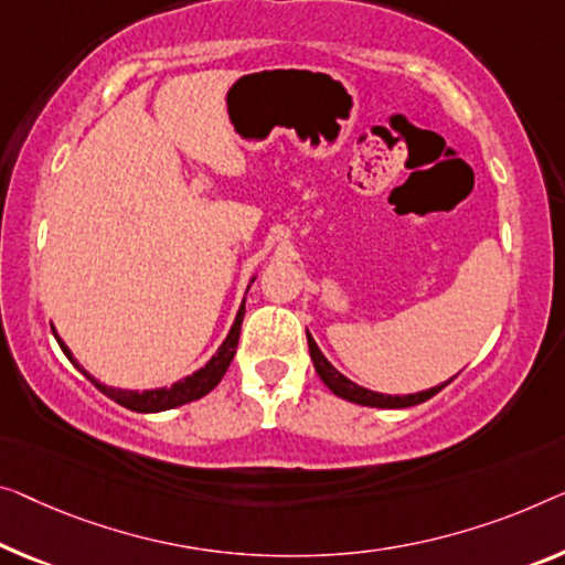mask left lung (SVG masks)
Here are the masks:
<instances>
[{"label":"left lung","mask_w":565,"mask_h":565,"mask_svg":"<svg viewBox=\"0 0 565 565\" xmlns=\"http://www.w3.org/2000/svg\"><path fill=\"white\" fill-rule=\"evenodd\" d=\"M307 342H309V355H311V363H315L317 375L322 377V383L330 388L334 395H340L344 401H352V403H360V406H370V408H408V406H418V403H424L428 398H434L436 393H439L446 383L436 385V388H428V391H420V393H411V395H385V393H373L363 388V385L352 383L344 377L340 370H334L330 360L322 355V350L317 348V342L311 340V334L307 332Z\"/></svg>","instance_id":"1"}]
</instances>
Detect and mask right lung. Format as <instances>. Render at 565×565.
I'll list each match as a JSON object with an SVG mask.
<instances>
[{
    "instance_id": "right-lung-1",
    "label": "right lung",
    "mask_w": 565,
    "mask_h": 565,
    "mask_svg": "<svg viewBox=\"0 0 565 565\" xmlns=\"http://www.w3.org/2000/svg\"><path fill=\"white\" fill-rule=\"evenodd\" d=\"M243 315H246V309H238V317H235V322L231 327L228 337H225V342L217 348V352L213 355V360L205 367H200L198 373H192L184 377V381L170 385V388H159V391H145V393H137V391H121V388H108V385L98 383L94 375H88L86 370H83L78 363H75L71 350L65 348L61 337H57V344H61L63 352L67 358H71V363L81 370L83 375L88 377L90 383L96 385V388L108 395V398L119 403V406L129 408V411H137V414H157V411H167V408H177V406H184V403L190 401H198L202 395H207L210 391L215 388L217 383L223 381L225 370H228L231 360L235 355V348H238V337H241V324H243Z\"/></svg>"
}]
</instances>
